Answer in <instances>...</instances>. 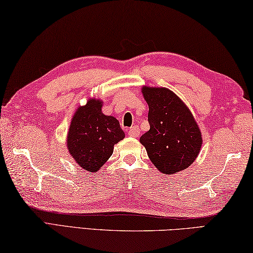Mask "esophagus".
<instances>
[{
	"label": "esophagus",
	"mask_w": 253,
	"mask_h": 253,
	"mask_svg": "<svg viewBox=\"0 0 253 253\" xmlns=\"http://www.w3.org/2000/svg\"><path fill=\"white\" fill-rule=\"evenodd\" d=\"M127 134L130 137H137L139 135V127L138 126H132L127 130Z\"/></svg>",
	"instance_id": "obj_1"
}]
</instances>
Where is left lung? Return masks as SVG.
Segmentation results:
<instances>
[{"mask_svg":"<svg viewBox=\"0 0 253 253\" xmlns=\"http://www.w3.org/2000/svg\"><path fill=\"white\" fill-rule=\"evenodd\" d=\"M142 95L149 106L150 129L140 137L159 171L171 174L195 162L201 148V132L182 100L167 88L144 87Z\"/></svg>","mask_w":253,"mask_h":253,"instance_id":"1","label":"left lung"}]
</instances>
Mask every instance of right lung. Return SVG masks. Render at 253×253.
Here are the masks:
<instances>
[{
    "instance_id": "right-lung-1",
    "label": "right lung",
    "mask_w": 253,
    "mask_h": 253,
    "mask_svg": "<svg viewBox=\"0 0 253 253\" xmlns=\"http://www.w3.org/2000/svg\"><path fill=\"white\" fill-rule=\"evenodd\" d=\"M124 137L117 119L102 113V102L90 99L73 116L67 148L83 169L95 172L107 162L114 145Z\"/></svg>"
}]
</instances>
